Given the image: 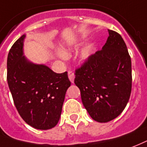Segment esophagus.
Returning a JSON list of instances; mask_svg holds the SVG:
<instances>
[{
    "label": "esophagus",
    "instance_id": "obj_1",
    "mask_svg": "<svg viewBox=\"0 0 147 147\" xmlns=\"http://www.w3.org/2000/svg\"><path fill=\"white\" fill-rule=\"evenodd\" d=\"M68 77H69V81L71 83H74V74L72 72V71H68Z\"/></svg>",
    "mask_w": 147,
    "mask_h": 147
}]
</instances>
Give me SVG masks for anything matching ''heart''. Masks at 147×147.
<instances>
[{"label": "heart", "instance_id": "obj_1", "mask_svg": "<svg viewBox=\"0 0 147 147\" xmlns=\"http://www.w3.org/2000/svg\"><path fill=\"white\" fill-rule=\"evenodd\" d=\"M84 39V36H81L80 37H78L74 40V42L75 43V45H79L80 43L82 42V40ZM93 51H94V44L93 43H89L86 45L84 46L83 49H81V52H80V58H81L82 60H88L89 59L91 56L92 55ZM67 54L66 49H64L62 51V52H59V56L62 59H66Z\"/></svg>", "mask_w": 147, "mask_h": 147}]
</instances>
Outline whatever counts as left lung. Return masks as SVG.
<instances>
[{
	"label": "left lung",
	"instance_id": "1",
	"mask_svg": "<svg viewBox=\"0 0 147 147\" xmlns=\"http://www.w3.org/2000/svg\"><path fill=\"white\" fill-rule=\"evenodd\" d=\"M109 37L75 72L74 83L91 117L106 123L118 117L126 107L131 91V62L121 36L108 30Z\"/></svg>",
	"mask_w": 147,
	"mask_h": 147
}]
</instances>
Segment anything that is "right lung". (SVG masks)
<instances>
[{
  "mask_svg": "<svg viewBox=\"0 0 147 147\" xmlns=\"http://www.w3.org/2000/svg\"><path fill=\"white\" fill-rule=\"evenodd\" d=\"M26 34L14 43L7 59V81L19 115L31 127L48 130L60 118L66 90L67 72L56 74L45 64H36L24 55Z\"/></svg>",
  "mask_w": 147,
  "mask_h": 147,
  "instance_id": "1",
  "label": "right lung"
}]
</instances>
